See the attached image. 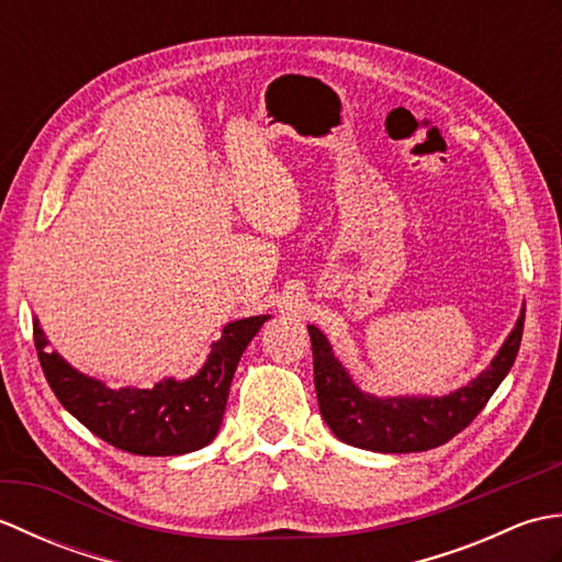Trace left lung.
I'll return each instance as SVG.
<instances>
[{
	"mask_svg": "<svg viewBox=\"0 0 562 562\" xmlns=\"http://www.w3.org/2000/svg\"><path fill=\"white\" fill-rule=\"evenodd\" d=\"M524 333V316L509 333L493 364L473 379L469 386L445 398H374L352 384L333 355L328 340L316 326H308L314 350V384L321 415L333 435L345 445L408 453L427 451L445 445L453 435L469 427L517 360Z\"/></svg>",
	"mask_w": 562,
	"mask_h": 562,
	"instance_id": "8db88e82",
	"label": "left lung"
}]
</instances>
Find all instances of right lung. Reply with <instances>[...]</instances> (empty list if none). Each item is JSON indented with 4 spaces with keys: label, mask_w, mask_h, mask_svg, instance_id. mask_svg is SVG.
<instances>
[{
    "label": "right lung",
    "mask_w": 562,
    "mask_h": 562,
    "mask_svg": "<svg viewBox=\"0 0 562 562\" xmlns=\"http://www.w3.org/2000/svg\"><path fill=\"white\" fill-rule=\"evenodd\" d=\"M270 316L234 321L212 345L200 374L166 379L154 389H109L71 369L57 352L45 350V336L33 321V342L43 374L57 401L93 435L139 457H178L207 447L220 432L229 386L246 345Z\"/></svg>",
    "instance_id": "add662e5"
}]
</instances>
